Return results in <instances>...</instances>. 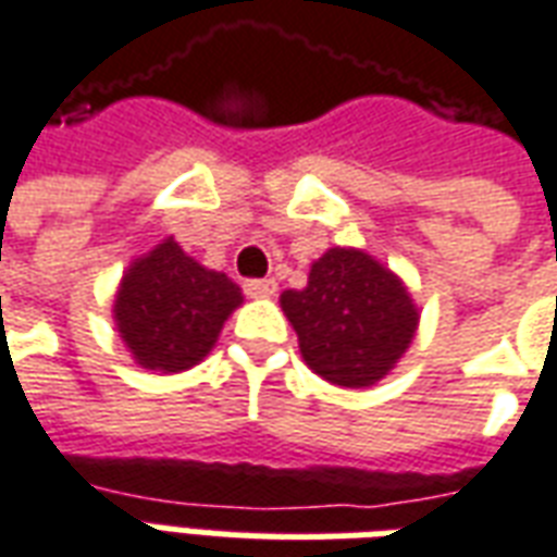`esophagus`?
I'll use <instances>...</instances> for the list:
<instances>
[{
	"mask_svg": "<svg viewBox=\"0 0 557 557\" xmlns=\"http://www.w3.org/2000/svg\"><path fill=\"white\" fill-rule=\"evenodd\" d=\"M244 292L250 295V298H271L274 292H277V283L274 280H247L244 283Z\"/></svg>",
	"mask_w": 557,
	"mask_h": 557,
	"instance_id": "34e87169",
	"label": "esophagus"
}]
</instances>
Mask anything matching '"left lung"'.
Wrapping results in <instances>:
<instances>
[{
    "mask_svg": "<svg viewBox=\"0 0 557 557\" xmlns=\"http://www.w3.org/2000/svg\"><path fill=\"white\" fill-rule=\"evenodd\" d=\"M280 304L310 370L339 387H370L409 349L418 310L409 292L361 250L334 247L310 268L301 292Z\"/></svg>",
    "mask_w": 557,
    "mask_h": 557,
    "instance_id": "8db88e82",
    "label": "left lung"
}]
</instances>
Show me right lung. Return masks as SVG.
<instances>
[{"instance_id":"add662e5","label":"right lung","mask_w":557,"mask_h":557,"mask_svg":"<svg viewBox=\"0 0 557 557\" xmlns=\"http://www.w3.org/2000/svg\"><path fill=\"white\" fill-rule=\"evenodd\" d=\"M242 289L166 238L137 259L115 295V322L146 370L182 373L206 358Z\"/></svg>"}]
</instances>
